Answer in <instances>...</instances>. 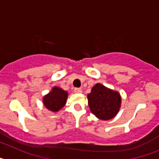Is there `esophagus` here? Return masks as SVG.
<instances>
[{
    "instance_id": "obj_1",
    "label": "esophagus",
    "mask_w": 159,
    "mask_h": 159,
    "mask_svg": "<svg viewBox=\"0 0 159 159\" xmlns=\"http://www.w3.org/2000/svg\"><path fill=\"white\" fill-rule=\"evenodd\" d=\"M74 92L75 93H82V89L79 88H74Z\"/></svg>"
}]
</instances>
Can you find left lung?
<instances>
[{
  "label": "left lung",
  "instance_id": "left-lung-1",
  "mask_svg": "<svg viewBox=\"0 0 159 159\" xmlns=\"http://www.w3.org/2000/svg\"><path fill=\"white\" fill-rule=\"evenodd\" d=\"M88 106L92 113L102 120H108L116 116L121 104L119 92L108 89L100 84H95L88 95Z\"/></svg>",
  "mask_w": 159,
  "mask_h": 159
}]
</instances>
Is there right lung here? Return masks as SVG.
Instances as JSON below:
<instances>
[{
	"label": "right lung",
	"instance_id": "right-lung-1",
	"mask_svg": "<svg viewBox=\"0 0 159 159\" xmlns=\"http://www.w3.org/2000/svg\"><path fill=\"white\" fill-rule=\"evenodd\" d=\"M67 93L60 88H53L52 91L43 97V102L46 107L52 111H58L66 103Z\"/></svg>",
	"mask_w": 159,
	"mask_h": 159
}]
</instances>
